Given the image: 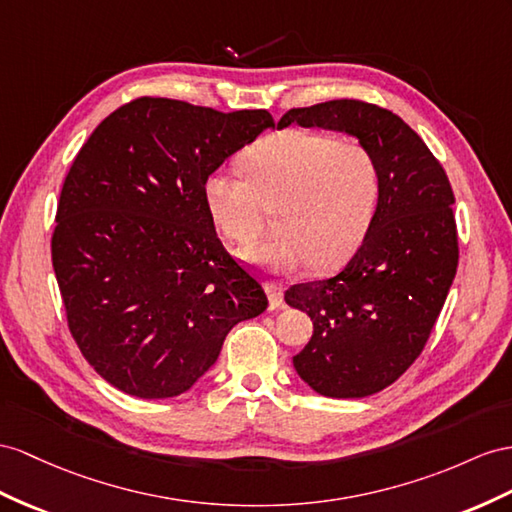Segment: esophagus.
I'll list each match as a JSON object with an SVG mask.
<instances>
[{
	"label": "esophagus",
	"instance_id": "1",
	"mask_svg": "<svg viewBox=\"0 0 512 512\" xmlns=\"http://www.w3.org/2000/svg\"><path fill=\"white\" fill-rule=\"evenodd\" d=\"M266 292H268V298H270V307L277 309L283 305V285L281 283H266Z\"/></svg>",
	"mask_w": 512,
	"mask_h": 512
}]
</instances>
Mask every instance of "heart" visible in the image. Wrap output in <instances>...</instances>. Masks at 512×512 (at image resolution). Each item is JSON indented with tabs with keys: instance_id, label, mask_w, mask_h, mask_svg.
Returning <instances> with one entry per match:
<instances>
[{
	"instance_id": "obj_1",
	"label": "heart",
	"mask_w": 512,
	"mask_h": 512,
	"mask_svg": "<svg viewBox=\"0 0 512 512\" xmlns=\"http://www.w3.org/2000/svg\"><path fill=\"white\" fill-rule=\"evenodd\" d=\"M246 173L218 168L203 183L222 233L252 244L277 206L280 233L240 255L272 272L342 264L368 233L381 196V166L368 144L326 131L285 129L253 144Z\"/></svg>"
}]
</instances>
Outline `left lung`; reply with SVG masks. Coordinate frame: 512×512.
<instances>
[{"label": "left lung", "instance_id": "left-lung-1", "mask_svg": "<svg viewBox=\"0 0 512 512\" xmlns=\"http://www.w3.org/2000/svg\"><path fill=\"white\" fill-rule=\"evenodd\" d=\"M346 131L374 151L381 196L359 251L331 279L298 283L285 303L307 311L298 376L329 398H365L396 383L422 355L458 266L454 192L437 157L398 114L335 99L281 116L279 129Z\"/></svg>", "mask_w": 512, "mask_h": 512}]
</instances>
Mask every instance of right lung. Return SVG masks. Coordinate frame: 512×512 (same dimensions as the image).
<instances>
[{
  "label": "right lung",
  "instance_id": "add662e5",
  "mask_svg": "<svg viewBox=\"0 0 512 512\" xmlns=\"http://www.w3.org/2000/svg\"><path fill=\"white\" fill-rule=\"evenodd\" d=\"M268 127L266 110L140 97L77 153L51 261L75 344L112 387L175 398L212 368L235 324L266 311L264 287L218 240L203 183Z\"/></svg>",
  "mask_w": 512,
  "mask_h": 512
}]
</instances>
